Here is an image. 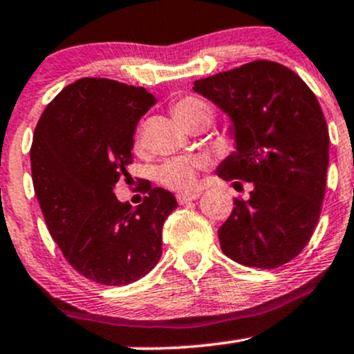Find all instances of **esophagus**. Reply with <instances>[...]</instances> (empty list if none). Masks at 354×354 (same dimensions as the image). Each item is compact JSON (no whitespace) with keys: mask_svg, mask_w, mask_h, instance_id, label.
Instances as JSON below:
<instances>
[{"mask_svg":"<svg viewBox=\"0 0 354 354\" xmlns=\"http://www.w3.org/2000/svg\"><path fill=\"white\" fill-rule=\"evenodd\" d=\"M199 196H201L199 192H178L177 194V201L180 204H185V203H189V201L197 199Z\"/></svg>","mask_w":354,"mask_h":354,"instance_id":"obj_1","label":"esophagus"}]
</instances>
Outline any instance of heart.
Wrapping results in <instances>:
<instances>
[{
  "instance_id": "b5f03b06",
  "label": "heart",
  "mask_w": 354,
  "mask_h": 354,
  "mask_svg": "<svg viewBox=\"0 0 354 354\" xmlns=\"http://www.w3.org/2000/svg\"><path fill=\"white\" fill-rule=\"evenodd\" d=\"M172 113L176 120L184 127L191 124L197 118H209L211 120V111H209L206 102L196 97H182L174 102ZM140 145V140H136V147ZM207 167V157L204 155H196V157H178L174 160L167 162L162 167L158 177L162 184L172 189H187L196 182L199 170Z\"/></svg>"
}]
</instances>
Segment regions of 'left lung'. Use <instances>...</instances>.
I'll return each mask as SVG.
<instances>
[{
    "label": "left lung",
    "mask_w": 354,
    "mask_h": 354,
    "mask_svg": "<svg viewBox=\"0 0 354 354\" xmlns=\"http://www.w3.org/2000/svg\"><path fill=\"white\" fill-rule=\"evenodd\" d=\"M194 91L230 118L234 150L216 174L246 201L218 230L226 257L246 267L277 268L307 245L321 214L329 133L313 91L282 64H252L194 82Z\"/></svg>",
    "instance_id": "8db88e82"
}]
</instances>
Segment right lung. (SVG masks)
Segmentation results:
<instances>
[{
  "label": "right lung",
  "instance_id": "obj_1",
  "mask_svg": "<svg viewBox=\"0 0 354 354\" xmlns=\"http://www.w3.org/2000/svg\"><path fill=\"white\" fill-rule=\"evenodd\" d=\"M153 104L143 87L84 77L57 94L33 133V187L48 231L72 267L96 283L136 282L162 257L174 194L148 185L136 209L115 196L116 182L130 176L136 124Z\"/></svg>",
  "mask_w": 354,
  "mask_h": 354
}]
</instances>
